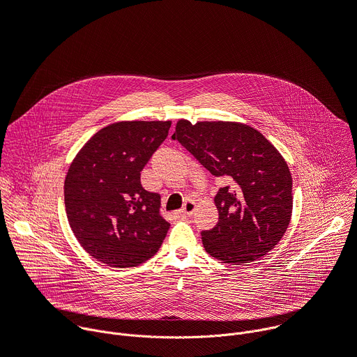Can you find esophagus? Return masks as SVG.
Segmentation results:
<instances>
[{
  "label": "esophagus",
  "mask_w": 357,
  "mask_h": 357,
  "mask_svg": "<svg viewBox=\"0 0 357 357\" xmlns=\"http://www.w3.org/2000/svg\"><path fill=\"white\" fill-rule=\"evenodd\" d=\"M195 209H196V203H195L193 200H186V202L183 203V208L179 211V213H181L182 216L188 218V216H192V215H193Z\"/></svg>",
  "instance_id": "1"
}]
</instances>
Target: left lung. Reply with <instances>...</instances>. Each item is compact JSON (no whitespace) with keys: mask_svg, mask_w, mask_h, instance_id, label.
I'll list each match as a JSON object with an SVG mask.
<instances>
[{"mask_svg":"<svg viewBox=\"0 0 357 357\" xmlns=\"http://www.w3.org/2000/svg\"><path fill=\"white\" fill-rule=\"evenodd\" d=\"M172 139L227 183L215 196L218 225L200 233L208 254L229 264L264 257L292 213V178L277 148L260 131L230 121L179 120Z\"/></svg>","mask_w":357,"mask_h":357,"instance_id":"left-lung-1","label":"left lung"}]
</instances>
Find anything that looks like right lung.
<instances>
[{
    "mask_svg": "<svg viewBox=\"0 0 357 357\" xmlns=\"http://www.w3.org/2000/svg\"><path fill=\"white\" fill-rule=\"evenodd\" d=\"M171 121H120L97 131L65 179V208L80 245L110 267H135L160 250L169 223L161 196L141 171L168 137Z\"/></svg>",
    "mask_w": 357,
    "mask_h": 357,
    "instance_id": "obj_1",
    "label": "right lung"
}]
</instances>
